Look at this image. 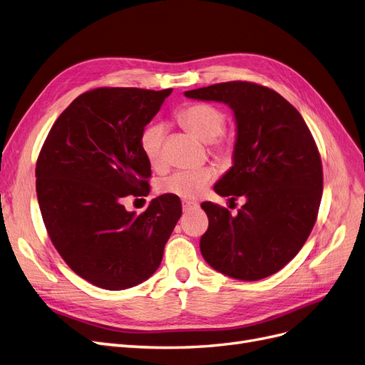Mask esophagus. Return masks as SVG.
Returning a JSON list of instances; mask_svg holds the SVG:
<instances>
[{
    "label": "esophagus",
    "instance_id": "34e87169",
    "mask_svg": "<svg viewBox=\"0 0 365 365\" xmlns=\"http://www.w3.org/2000/svg\"><path fill=\"white\" fill-rule=\"evenodd\" d=\"M182 207H183L185 212H188V211L195 210V207H199V203H197V202H191V200H183V202H182Z\"/></svg>",
    "mask_w": 365,
    "mask_h": 365
}]
</instances>
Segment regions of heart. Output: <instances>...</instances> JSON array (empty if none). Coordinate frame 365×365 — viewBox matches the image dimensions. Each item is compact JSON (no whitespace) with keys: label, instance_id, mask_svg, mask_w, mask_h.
Returning <instances> with one entry per match:
<instances>
[{"label":"heart","instance_id":"obj_1","mask_svg":"<svg viewBox=\"0 0 365 365\" xmlns=\"http://www.w3.org/2000/svg\"><path fill=\"white\" fill-rule=\"evenodd\" d=\"M177 119L180 120L183 127L188 128L195 138L202 142H214L220 136L226 118L225 114L211 103H191V106L182 108L177 113ZM165 127L162 123H150L145 127L140 134V150L145 159L150 162L154 168H162L163 159V140H165ZM217 154H227L229 145L225 142H215ZM215 171L211 166H202L197 170H183L175 171L160 182V190L173 195L180 197V199H197L203 190L214 179Z\"/></svg>","mask_w":365,"mask_h":365}]
</instances>
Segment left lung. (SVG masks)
I'll return each mask as SVG.
<instances>
[{"label":"left lung","mask_w":365,"mask_h":365,"mask_svg":"<svg viewBox=\"0 0 365 365\" xmlns=\"http://www.w3.org/2000/svg\"><path fill=\"white\" fill-rule=\"evenodd\" d=\"M232 110V166L214 185L222 197H245L232 215L211 202L200 238L205 262L217 272L257 281L283 269L306 243L322 194L319 153L294 106L267 87L234 81L185 91Z\"/></svg>","instance_id":"left-lung-1"}]
</instances>
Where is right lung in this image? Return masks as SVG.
Listing matches in <instances>:
<instances>
[{"label":"right lung","instance_id":"1","mask_svg":"<svg viewBox=\"0 0 365 365\" xmlns=\"http://www.w3.org/2000/svg\"><path fill=\"white\" fill-rule=\"evenodd\" d=\"M171 88H96L51 127L36 162V195L50 240L73 272L107 290L148 279L182 215L179 197L153 199L138 215L122 199L147 190L140 134Z\"/></svg>","mask_w":365,"mask_h":365}]
</instances>
